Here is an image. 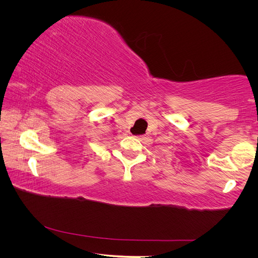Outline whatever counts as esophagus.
<instances>
[{"label": "esophagus", "mask_w": 258, "mask_h": 258, "mask_svg": "<svg viewBox=\"0 0 258 258\" xmlns=\"http://www.w3.org/2000/svg\"><path fill=\"white\" fill-rule=\"evenodd\" d=\"M136 138H138V139H140V140H142V139H143V136H137Z\"/></svg>", "instance_id": "esophagus-1"}]
</instances>
